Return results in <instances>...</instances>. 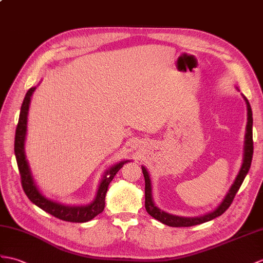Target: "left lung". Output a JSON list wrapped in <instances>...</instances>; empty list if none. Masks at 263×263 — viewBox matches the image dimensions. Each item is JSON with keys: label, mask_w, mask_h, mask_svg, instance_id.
I'll list each match as a JSON object with an SVG mask.
<instances>
[{"label": "left lung", "mask_w": 263, "mask_h": 263, "mask_svg": "<svg viewBox=\"0 0 263 263\" xmlns=\"http://www.w3.org/2000/svg\"><path fill=\"white\" fill-rule=\"evenodd\" d=\"M247 101V105H248V125H247V134H246V152H244V161L242 164V168L240 170L239 175H237L236 179L234 181L233 186L231 187L230 192L228 193L227 197L222 201V204L219 205L217 209L209 213L204 216L200 217H179V216H175L172 214H168V213L163 212L161 210L158 209L157 206H155L154 200H152L151 197V185H150V178L148 172L144 167H142V172H143V176H144V180H145V210L149 214L158 219V221L168 225V227H174V228H188V227H194V225L197 224H201L205 222H209L211 219H214L217 216H221L223 213L227 211L229 207L231 206V204L233 203V199L235 197L236 193L239 192V189L242 185V182L246 178V176L249 172L250 166H251V161H252V157H253V133H252V124H253V119H252V109L250 104Z\"/></svg>", "instance_id": "1"}]
</instances>
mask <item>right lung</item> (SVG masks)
Masks as SVG:
<instances>
[{
    "mask_svg": "<svg viewBox=\"0 0 263 263\" xmlns=\"http://www.w3.org/2000/svg\"><path fill=\"white\" fill-rule=\"evenodd\" d=\"M34 87L30 88L21 106L19 122L16 125L15 131V140H14V152L15 158L17 162V168H19L20 176H21V185L23 188V192L26 193L28 198L35 204L41 210L51 214L52 216L57 217L59 219L67 222H75V223H84L88 222L91 218L97 216L100 213L103 212L104 206H105V195L107 192V188L109 182L112 181L114 176L117 175L119 170L123 167V164L126 161H122L118 164H115L109 170H107L104 179L101 182V186L97 192V196L93 203L86 205V206H65L60 205L58 203H54L47 199L45 196H42L38 188L35 187L34 181L32 179L31 173L28 166V162L26 160V156H24V137H26L27 131V115L29 109V103L30 97H31L32 93L34 91Z\"/></svg>",
    "mask_w": 263,
    "mask_h": 263,
    "instance_id": "add662e5",
    "label": "right lung"
}]
</instances>
